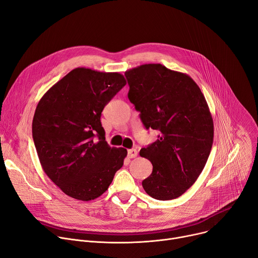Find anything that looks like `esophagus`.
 I'll list each match as a JSON object with an SVG mask.
<instances>
[{
    "instance_id": "obj_1",
    "label": "esophagus",
    "mask_w": 258,
    "mask_h": 258,
    "mask_svg": "<svg viewBox=\"0 0 258 258\" xmlns=\"http://www.w3.org/2000/svg\"><path fill=\"white\" fill-rule=\"evenodd\" d=\"M137 156V151L135 149L128 150V157L129 158H135Z\"/></svg>"
}]
</instances>
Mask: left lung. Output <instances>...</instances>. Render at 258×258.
Returning a JSON list of instances; mask_svg holds the SVG:
<instances>
[{"label": "left lung", "mask_w": 258, "mask_h": 258, "mask_svg": "<svg viewBox=\"0 0 258 258\" xmlns=\"http://www.w3.org/2000/svg\"><path fill=\"white\" fill-rule=\"evenodd\" d=\"M125 76L143 124L160 132L140 152L153 165L143 187L155 200H174L195 183L211 153L214 123L206 98L189 75L161 64L141 65Z\"/></svg>", "instance_id": "obj_1"}]
</instances>
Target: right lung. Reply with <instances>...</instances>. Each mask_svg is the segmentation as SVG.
Returning a JSON list of instances; mask_svg holds the SVG:
<instances>
[{"mask_svg": "<svg viewBox=\"0 0 258 258\" xmlns=\"http://www.w3.org/2000/svg\"><path fill=\"white\" fill-rule=\"evenodd\" d=\"M125 85L117 72L75 68L36 107L32 133L39 161L49 179L75 200L102 195L124 164L127 150L107 145L100 117Z\"/></svg>", "mask_w": 258, "mask_h": 258, "instance_id": "1", "label": "right lung"}]
</instances>
